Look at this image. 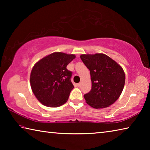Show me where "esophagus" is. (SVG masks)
<instances>
[{
	"instance_id": "obj_1",
	"label": "esophagus",
	"mask_w": 150,
	"mask_h": 150,
	"mask_svg": "<svg viewBox=\"0 0 150 150\" xmlns=\"http://www.w3.org/2000/svg\"><path fill=\"white\" fill-rule=\"evenodd\" d=\"M81 85V83H78V84H77V86H78V87H80Z\"/></svg>"
}]
</instances>
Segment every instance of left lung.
<instances>
[{
    "label": "left lung",
    "instance_id": "1",
    "mask_svg": "<svg viewBox=\"0 0 150 150\" xmlns=\"http://www.w3.org/2000/svg\"><path fill=\"white\" fill-rule=\"evenodd\" d=\"M82 62L90 71L92 87L84 98L94 108H104L120 97L125 84V73L115 60L104 54H82Z\"/></svg>",
    "mask_w": 150,
    "mask_h": 150
}]
</instances>
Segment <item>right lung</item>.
Returning a JSON list of instances; mask_svg holds the SVG:
<instances>
[{
  "instance_id": "add662e5",
  "label": "right lung",
  "mask_w": 150,
  "mask_h": 150,
  "mask_svg": "<svg viewBox=\"0 0 150 150\" xmlns=\"http://www.w3.org/2000/svg\"><path fill=\"white\" fill-rule=\"evenodd\" d=\"M75 57L54 52L35 63L30 73V86L40 103L55 108L67 102L74 86L71 81L72 73L66 67Z\"/></svg>"
}]
</instances>
